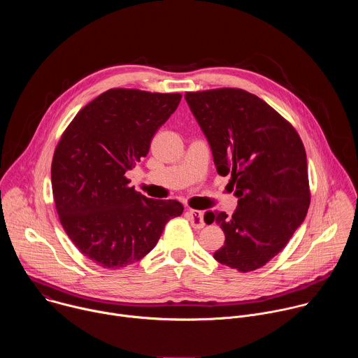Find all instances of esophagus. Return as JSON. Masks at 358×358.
Listing matches in <instances>:
<instances>
[{
	"label": "esophagus",
	"instance_id": "34e87169",
	"mask_svg": "<svg viewBox=\"0 0 358 358\" xmlns=\"http://www.w3.org/2000/svg\"><path fill=\"white\" fill-rule=\"evenodd\" d=\"M188 215H189L191 225H192L195 229H199V228L206 227V222H203L202 211H198V210H188Z\"/></svg>",
	"mask_w": 358,
	"mask_h": 358
}]
</instances>
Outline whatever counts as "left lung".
Returning <instances> with one entry per match:
<instances>
[{
	"label": "left lung",
	"instance_id": "1",
	"mask_svg": "<svg viewBox=\"0 0 358 358\" xmlns=\"http://www.w3.org/2000/svg\"><path fill=\"white\" fill-rule=\"evenodd\" d=\"M187 103L207 137L218 174L231 173L232 217L207 211L225 243L214 258L239 272L266 265L287 245L310 203L303 143L276 110L242 89L188 92Z\"/></svg>",
	"mask_w": 358,
	"mask_h": 358
}]
</instances>
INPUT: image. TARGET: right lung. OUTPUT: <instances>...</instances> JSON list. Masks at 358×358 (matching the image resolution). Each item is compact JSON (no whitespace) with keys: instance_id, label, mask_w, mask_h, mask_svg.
<instances>
[{"instance_id":"obj_1","label":"right lung","mask_w":358,"mask_h":358,"mask_svg":"<svg viewBox=\"0 0 358 358\" xmlns=\"http://www.w3.org/2000/svg\"><path fill=\"white\" fill-rule=\"evenodd\" d=\"M180 100V93L110 89L75 116L57 145L50 178L61 224L101 268L119 269L144 258L166 224L184 211L176 199L141 195L124 177L147 156Z\"/></svg>"}]
</instances>
